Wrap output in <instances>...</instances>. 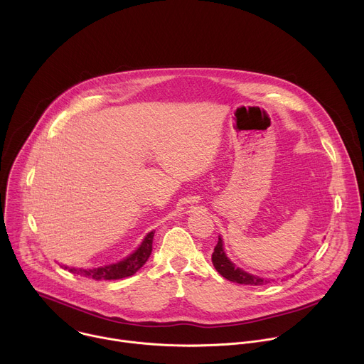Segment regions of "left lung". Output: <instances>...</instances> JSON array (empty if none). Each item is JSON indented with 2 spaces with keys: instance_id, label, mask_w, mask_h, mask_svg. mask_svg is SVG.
<instances>
[{
  "instance_id": "1",
  "label": "left lung",
  "mask_w": 364,
  "mask_h": 364,
  "mask_svg": "<svg viewBox=\"0 0 364 364\" xmlns=\"http://www.w3.org/2000/svg\"><path fill=\"white\" fill-rule=\"evenodd\" d=\"M212 262H213L216 271L223 278H226V279H229L232 282L243 284V285H265V284L269 282V279L250 275V274L236 268L228 259V256H226V253L223 250V242H222L220 237L218 240V245L215 246V252L212 255Z\"/></svg>"
}]
</instances>
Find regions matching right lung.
Here are the masks:
<instances>
[{"instance_id": "right-lung-1", "label": "right lung", "mask_w": 364, "mask_h": 364, "mask_svg": "<svg viewBox=\"0 0 364 364\" xmlns=\"http://www.w3.org/2000/svg\"><path fill=\"white\" fill-rule=\"evenodd\" d=\"M152 239H154V232H149L145 239L142 240L141 246L129 255L124 261L108 265V267H100V268H93V269H77V268H69L65 267V269H69V272L90 278L95 281H111V279H121L134 275L141 267L148 261V257L152 252Z\"/></svg>"}]
</instances>
